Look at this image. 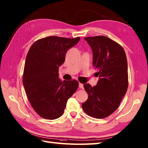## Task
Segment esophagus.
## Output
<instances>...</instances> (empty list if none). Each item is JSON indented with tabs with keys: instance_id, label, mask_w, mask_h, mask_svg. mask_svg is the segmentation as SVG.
Listing matches in <instances>:
<instances>
[{
	"instance_id": "obj_1",
	"label": "esophagus",
	"mask_w": 148,
	"mask_h": 148,
	"mask_svg": "<svg viewBox=\"0 0 148 148\" xmlns=\"http://www.w3.org/2000/svg\"><path fill=\"white\" fill-rule=\"evenodd\" d=\"M79 87L81 89H83V88H84V87H83V84H82V83H79Z\"/></svg>"
}]
</instances>
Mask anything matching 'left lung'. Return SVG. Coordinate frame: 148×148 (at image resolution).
<instances>
[{
    "instance_id": "8db88e82",
    "label": "left lung",
    "mask_w": 148,
    "mask_h": 148,
    "mask_svg": "<svg viewBox=\"0 0 148 148\" xmlns=\"http://www.w3.org/2000/svg\"><path fill=\"white\" fill-rule=\"evenodd\" d=\"M93 51V65L100 79L95 86H83L88 95L82 104L84 112L97 119L105 118L118 109L128 85L127 59L123 47L103 36L84 38Z\"/></svg>"
}]
</instances>
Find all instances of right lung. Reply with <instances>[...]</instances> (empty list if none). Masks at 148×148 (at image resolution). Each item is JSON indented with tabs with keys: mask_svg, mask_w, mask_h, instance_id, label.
<instances>
[{
	"mask_svg": "<svg viewBox=\"0 0 148 148\" xmlns=\"http://www.w3.org/2000/svg\"><path fill=\"white\" fill-rule=\"evenodd\" d=\"M79 39V37H46L34 42L28 51L23 83L31 106L40 117H60L68 99L79 86L77 80H60L58 68L65 62L67 50Z\"/></svg>",
	"mask_w": 148,
	"mask_h": 148,
	"instance_id": "add662e5",
	"label": "right lung"
}]
</instances>
